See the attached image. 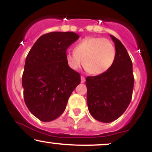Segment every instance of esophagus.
Returning a JSON list of instances; mask_svg holds the SVG:
<instances>
[{
    "label": "esophagus",
    "instance_id": "1",
    "mask_svg": "<svg viewBox=\"0 0 152 152\" xmlns=\"http://www.w3.org/2000/svg\"><path fill=\"white\" fill-rule=\"evenodd\" d=\"M85 81H86V79H85V78L83 77V76H81V83H84Z\"/></svg>",
    "mask_w": 152,
    "mask_h": 152
}]
</instances>
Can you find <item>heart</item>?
I'll list each match as a JSON object with an SVG mask.
<instances>
[{"mask_svg": "<svg viewBox=\"0 0 152 152\" xmlns=\"http://www.w3.org/2000/svg\"><path fill=\"white\" fill-rule=\"evenodd\" d=\"M116 58V49L112 43L104 38H86L74 47V53H66L67 64L77 71L84 66L91 74L100 75L109 70Z\"/></svg>", "mask_w": 152, "mask_h": 152, "instance_id": "heart-1", "label": "heart"}]
</instances>
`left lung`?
Returning a JSON list of instances; mask_svg holds the SVG:
<instances>
[{"label": "left lung", "instance_id": "8db88e82", "mask_svg": "<svg viewBox=\"0 0 152 152\" xmlns=\"http://www.w3.org/2000/svg\"><path fill=\"white\" fill-rule=\"evenodd\" d=\"M110 36L116 49L114 64L104 74L86 78L88 111L95 119L104 123L117 119L126 111L134 83L132 61L126 48L114 36Z\"/></svg>", "mask_w": 152, "mask_h": 152}]
</instances>
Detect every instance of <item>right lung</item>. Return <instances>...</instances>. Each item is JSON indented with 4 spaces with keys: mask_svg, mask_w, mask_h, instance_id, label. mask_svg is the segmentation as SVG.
<instances>
[{
    "mask_svg": "<svg viewBox=\"0 0 152 152\" xmlns=\"http://www.w3.org/2000/svg\"><path fill=\"white\" fill-rule=\"evenodd\" d=\"M79 38L74 32H51L41 36L28 54L22 77L26 105L41 121H51L65 111L68 100L81 82L71 69L66 50Z\"/></svg>",
    "mask_w": 152,
    "mask_h": 152,
    "instance_id": "obj_1",
    "label": "right lung"
}]
</instances>
